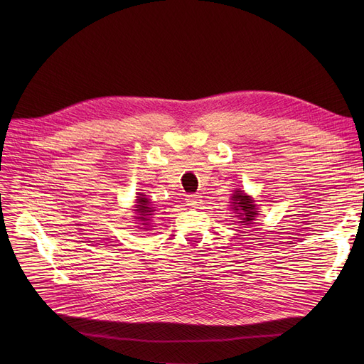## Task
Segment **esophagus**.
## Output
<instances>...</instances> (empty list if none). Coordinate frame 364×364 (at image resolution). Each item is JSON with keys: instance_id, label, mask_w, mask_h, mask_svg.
Here are the masks:
<instances>
[{"instance_id": "esophagus-1", "label": "esophagus", "mask_w": 364, "mask_h": 364, "mask_svg": "<svg viewBox=\"0 0 364 364\" xmlns=\"http://www.w3.org/2000/svg\"><path fill=\"white\" fill-rule=\"evenodd\" d=\"M186 200H187V205L198 208L202 203V196H200V193H192V195H187Z\"/></svg>"}]
</instances>
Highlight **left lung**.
I'll use <instances>...</instances> for the list:
<instances>
[{
  "label": "left lung",
  "instance_id": "8db88e82",
  "mask_svg": "<svg viewBox=\"0 0 364 364\" xmlns=\"http://www.w3.org/2000/svg\"><path fill=\"white\" fill-rule=\"evenodd\" d=\"M232 203H233V209L237 211V214H240L239 217H243L240 223L245 224H251V221L255 220L257 211H255V205L252 202V199L250 196H246L245 193H242L240 190H237L236 193H233L232 196Z\"/></svg>",
  "mask_w": 364,
  "mask_h": 364
}]
</instances>
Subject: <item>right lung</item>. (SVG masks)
Here are the masks:
<instances>
[{
  "mask_svg": "<svg viewBox=\"0 0 364 364\" xmlns=\"http://www.w3.org/2000/svg\"><path fill=\"white\" fill-rule=\"evenodd\" d=\"M146 195H140V196H137V205H136V208L137 209H134V211L137 213V220H140V221H149L150 220V215H151V213H155L156 209L153 208V206H150V203H149V199H146L144 198ZM146 225V224H144Z\"/></svg>",
  "mask_w": 364,
  "mask_h": 364,
  "instance_id": "obj_1",
  "label": "right lung"
}]
</instances>
